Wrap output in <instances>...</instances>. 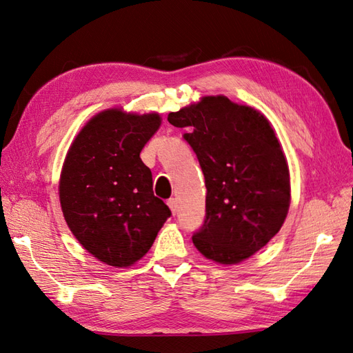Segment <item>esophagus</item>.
Here are the masks:
<instances>
[{"label":"esophagus","mask_w":353,"mask_h":353,"mask_svg":"<svg viewBox=\"0 0 353 353\" xmlns=\"http://www.w3.org/2000/svg\"><path fill=\"white\" fill-rule=\"evenodd\" d=\"M167 205L170 206V209H171V212L176 215V212H177V208H179V203H177V199H170V200L167 201Z\"/></svg>","instance_id":"34e87169"}]
</instances>
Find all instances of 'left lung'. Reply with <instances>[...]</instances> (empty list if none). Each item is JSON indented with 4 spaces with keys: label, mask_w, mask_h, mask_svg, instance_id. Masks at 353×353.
Returning a JSON list of instances; mask_svg holds the SVG:
<instances>
[{
    "label": "left lung",
    "mask_w": 353,
    "mask_h": 353,
    "mask_svg": "<svg viewBox=\"0 0 353 353\" xmlns=\"http://www.w3.org/2000/svg\"><path fill=\"white\" fill-rule=\"evenodd\" d=\"M168 123L186 129L206 185V214L192 243L220 264H236L282 228L290 206V172L279 141L258 110L223 95L205 97Z\"/></svg>",
    "instance_id": "left-lung-1"
}]
</instances>
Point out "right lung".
Returning a JSON list of instances; mask_svg holds the SVG:
<instances>
[{
	"label": "right lung",
	"mask_w": 353,
	"mask_h": 353,
	"mask_svg": "<svg viewBox=\"0 0 353 353\" xmlns=\"http://www.w3.org/2000/svg\"><path fill=\"white\" fill-rule=\"evenodd\" d=\"M159 125L157 114L104 110L81 129L66 154L59 185L63 216L79 243L108 265L141 259L171 216L139 157Z\"/></svg>",
	"instance_id": "add662e5"
}]
</instances>
